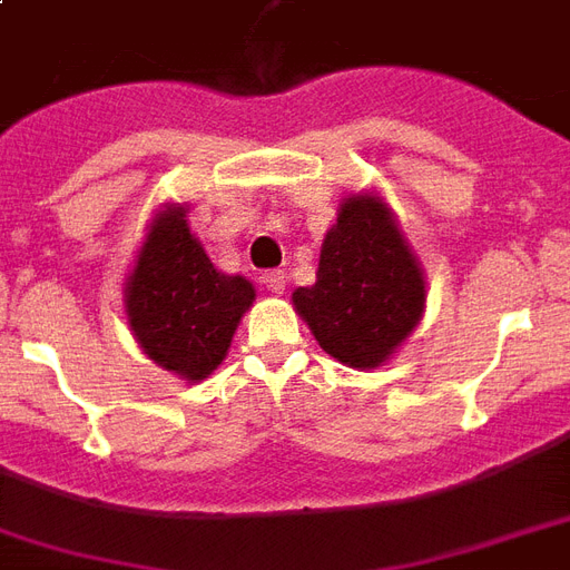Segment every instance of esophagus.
Masks as SVG:
<instances>
[{
    "instance_id": "obj_1",
    "label": "esophagus",
    "mask_w": 570,
    "mask_h": 570,
    "mask_svg": "<svg viewBox=\"0 0 570 570\" xmlns=\"http://www.w3.org/2000/svg\"><path fill=\"white\" fill-rule=\"evenodd\" d=\"M263 284H266V289H272V293H284L286 275L284 272H277V268H272V272H266V275H263Z\"/></svg>"
}]
</instances>
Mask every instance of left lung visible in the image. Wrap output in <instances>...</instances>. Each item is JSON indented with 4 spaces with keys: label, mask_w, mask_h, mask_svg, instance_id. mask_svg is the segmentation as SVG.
<instances>
[{
    "label": "left lung",
    "mask_w": 570,
    "mask_h": 570,
    "mask_svg": "<svg viewBox=\"0 0 570 570\" xmlns=\"http://www.w3.org/2000/svg\"><path fill=\"white\" fill-rule=\"evenodd\" d=\"M295 311L325 353L350 367H380L424 311V277L380 197H350L328 229L314 286Z\"/></svg>",
    "instance_id": "1"
}]
</instances>
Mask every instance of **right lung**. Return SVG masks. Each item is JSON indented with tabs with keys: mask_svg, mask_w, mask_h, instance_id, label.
Returning a JSON list of instances; mask_svg holds the SVG:
<instances>
[{
	"mask_svg": "<svg viewBox=\"0 0 570 570\" xmlns=\"http://www.w3.org/2000/svg\"><path fill=\"white\" fill-rule=\"evenodd\" d=\"M254 286L220 275L190 236L185 208L160 212L128 277V323L151 362L185 380H206L224 362Z\"/></svg>",
	"mask_w": 570,
	"mask_h": 570,
	"instance_id": "right-lung-1",
	"label": "right lung"
}]
</instances>
